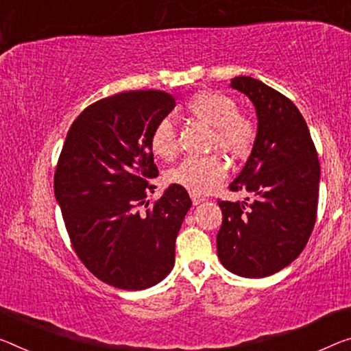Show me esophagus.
Returning a JSON list of instances; mask_svg holds the SVG:
<instances>
[{
	"instance_id": "34e87169",
	"label": "esophagus",
	"mask_w": 351,
	"mask_h": 351,
	"mask_svg": "<svg viewBox=\"0 0 351 351\" xmlns=\"http://www.w3.org/2000/svg\"><path fill=\"white\" fill-rule=\"evenodd\" d=\"M191 201H193L194 206H197V204H201V202L206 201V197L199 196V194H193V193H191Z\"/></svg>"
}]
</instances>
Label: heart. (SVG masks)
<instances>
[{
  "mask_svg": "<svg viewBox=\"0 0 351 351\" xmlns=\"http://www.w3.org/2000/svg\"><path fill=\"white\" fill-rule=\"evenodd\" d=\"M185 110L194 119L212 127L210 150H219L232 160H243L251 154L257 138V125L250 116L239 112V105L232 97L215 90H201L186 100ZM149 143L157 157L174 158L177 138L172 121L165 117L155 123ZM228 165L219 154L188 157L169 169L168 180L201 196L212 191L224 179Z\"/></svg>",
  "mask_w": 351,
  "mask_h": 351,
  "instance_id": "1",
  "label": "heart"
}]
</instances>
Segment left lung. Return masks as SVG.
Here are the masks:
<instances>
[{"mask_svg":"<svg viewBox=\"0 0 351 351\" xmlns=\"http://www.w3.org/2000/svg\"><path fill=\"white\" fill-rule=\"evenodd\" d=\"M230 88L252 101L257 138L232 191L245 201H218L223 224L218 257L230 273L265 278L301 254L314 229L320 163L304 117L292 100L251 77L232 78Z\"/></svg>","mask_w":351,"mask_h":351,"instance_id":"1","label":"left lung"}]
</instances>
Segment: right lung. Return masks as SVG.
Wrapping results in <instances>:
<instances>
[{"label":"right lung","mask_w":351,"mask_h":351,"mask_svg":"<svg viewBox=\"0 0 351 351\" xmlns=\"http://www.w3.org/2000/svg\"><path fill=\"white\" fill-rule=\"evenodd\" d=\"M174 106L163 90L106 97L75 119L59 155L55 196L70 241L84 267L112 287L149 289L174 267L191 199L172 183L152 206L147 201L158 176L149 138Z\"/></svg>","instance_id":"right-lung-1"}]
</instances>
